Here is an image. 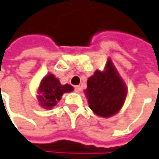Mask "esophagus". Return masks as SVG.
Returning a JSON list of instances; mask_svg holds the SVG:
<instances>
[{"label":"esophagus","mask_w":159,"mask_h":159,"mask_svg":"<svg viewBox=\"0 0 159 159\" xmlns=\"http://www.w3.org/2000/svg\"><path fill=\"white\" fill-rule=\"evenodd\" d=\"M75 91L76 93H80V91H81V87H80V86H75Z\"/></svg>","instance_id":"esophagus-1"}]
</instances>
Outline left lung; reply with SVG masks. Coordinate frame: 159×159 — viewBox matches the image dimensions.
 Returning <instances> with one entry per match:
<instances>
[{
  "label": "left lung",
  "instance_id": "8db88e82",
  "mask_svg": "<svg viewBox=\"0 0 159 159\" xmlns=\"http://www.w3.org/2000/svg\"><path fill=\"white\" fill-rule=\"evenodd\" d=\"M89 106L94 114L102 117L116 115L122 109L127 97V87L111 58L103 70H96L89 77L84 90Z\"/></svg>",
  "mask_w": 159,
  "mask_h": 159
}]
</instances>
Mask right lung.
Returning <instances> with one entry per match:
<instances>
[{
    "label": "right lung",
    "mask_w": 159,
    "mask_h": 159,
    "mask_svg": "<svg viewBox=\"0 0 159 159\" xmlns=\"http://www.w3.org/2000/svg\"><path fill=\"white\" fill-rule=\"evenodd\" d=\"M74 90L70 84H61L53 74H48L41 80L37 87L36 98L39 104L46 110H51L61 99L62 95Z\"/></svg>",
    "instance_id": "add662e5"
}]
</instances>
